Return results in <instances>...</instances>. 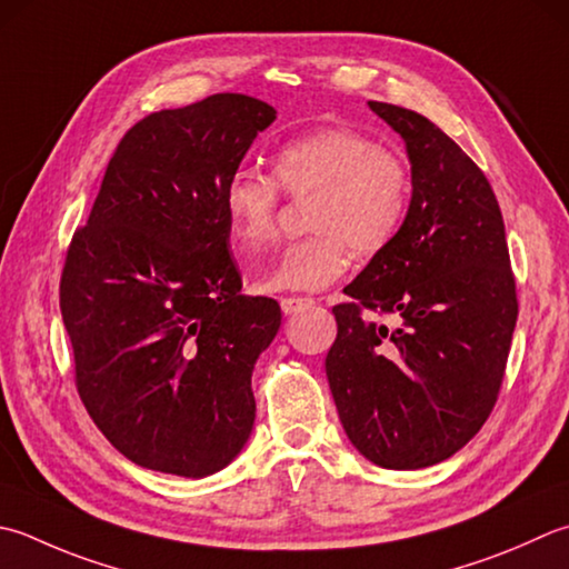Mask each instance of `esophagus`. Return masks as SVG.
<instances>
[{"instance_id": "34e87169", "label": "esophagus", "mask_w": 569, "mask_h": 569, "mask_svg": "<svg viewBox=\"0 0 569 569\" xmlns=\"http://www.w3.org/2000/svg\"><path fill=\"white\" fill-rule=\"evenodd\" d=\"M278 303H281V310L286 316H296V313H300V310L313 306L316 298H310V296H283L281 300H278Z\"/></svg>"}]
</instances>
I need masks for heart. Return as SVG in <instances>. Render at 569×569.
Returning a JSON list of instances; mask_svg holds the SVG:
<instances>
[{
  "mask_svg": "<svg viewBox=\"0 0 569 569\" xmlns=\"http://www.w3.org/2000/svg\"><path fill=\"white\" fill-rule=\"evenodd\" d=\"M283 192L316 197L313 233L283 249L259 291H320L348 271L350 249L375 256L397 239L411 207V170L402 152L362 130L326 128L288 142L273 154V177L237 170L227 180V221L243 249L276 237Z\"/></svg>",
  "mask_w": 569,
  "mask_h": 569,
  "instance_id": "1",
  "label": "heart"
}]
</instances>
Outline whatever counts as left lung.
<instances>
[{
    "label": "left lung",
    "instance_id": "left-lung-1",
    "mask_svg": "<svg viewBox=\"0 0 569 569\" xmlns=\"http://www.w3.org/2000/svg\"><path fill=\"white\" fill-rule=\"evenodd\" d=\"M370 108L405 138L415 192L397 239L345 288L350 300L332 306L338 338L326 372L355 449L409 471L449 459L491 417L518 293L481 167L415 110ZM387 315L395 327L379 320Z\"/></svg>",
    "mask_w": 569,
    "mask_h": 569
}]
</instances>
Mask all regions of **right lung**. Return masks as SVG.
I'll use <instances>...</instances> for the list:
<instances>
[{
    "mask_svg": "<svg viewBox=\"0 0 569 569\" xmlns=\"http://www.w3.org/2000/svg\"><path fill=\"white\" fill-rule=\"evenodd\" d=\"M273 120L241 93L144 116L66 249L59 306L78 397L144 469L202 478L251 433V370L281 308L239 293L224 187Z\"/></svg>",
    "mask_w": 569,
    "mask_h": 569,
    "instance_id": "obj_1",
    "label": "right lung"
}]
</instances>
